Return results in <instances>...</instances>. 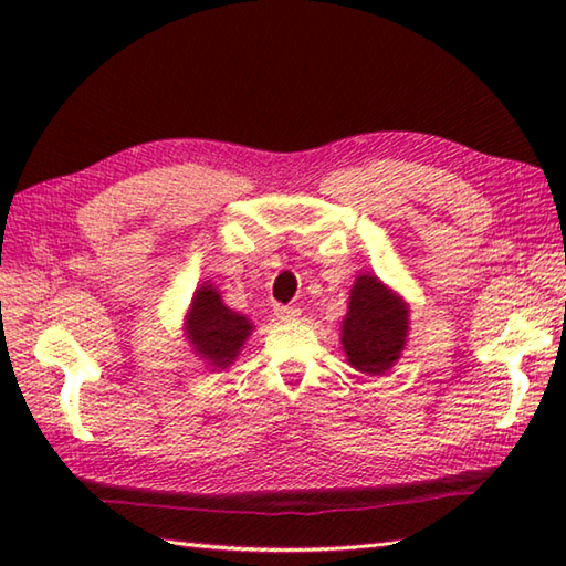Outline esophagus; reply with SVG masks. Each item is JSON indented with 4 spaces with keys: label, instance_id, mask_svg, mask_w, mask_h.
I'll return each mask as SVG.
<instances>
[{
    "label": "esophagus",
    "instance_id": "34e87169",
    "mask_svg": "<svg viewBox=\"0 0 566 566\" xmlns=\"http://www.w3.org/2000/svg\"><path fill=\"white\" fill-rule=\"evenodd\" d=\"M274 316L280 321H296L298 316H302V311H298L296 306H276Z\"/></svg>",
    "mask_w": 566,
    "mask_h": 566
}]
</instances>
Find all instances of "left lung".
<instances>
[{"instance_id": "obj_1", "label": "left lung", "mask_w": 566, "mask_h": 566, "mask_svg": "<svg viewBox=\"0 0 566 566\" xmlns=\"http://www.w3.org/2000/svg\"><path fill=\"white\" fill-rule=\"evenodd\" d=\"M408 335V304L375 274H359L343 321V350L357 371L379 377L401 357Z\"/></svg>"}]
</instances>
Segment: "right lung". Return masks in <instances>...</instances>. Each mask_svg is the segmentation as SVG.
<instances>
[{
	"label": "right lung",
	"instance_id": "right-lung-1",
	"mask_svg": "<svg viewBox=\"0 0 566 566\" xmlns=\"http://www.w3.org/2000/svg\"><path fill=\"white\" fill-rule=\"evenodd\" d=\"M250 333V318L228 308L213 284L203 282L195 296H191L185 335L191 347H195V353L201 359H207L213 369H226L231 365Z\"/></svg>",
	"mask_w": 566,
	"mask_h": 566
}]
</instances>
